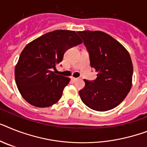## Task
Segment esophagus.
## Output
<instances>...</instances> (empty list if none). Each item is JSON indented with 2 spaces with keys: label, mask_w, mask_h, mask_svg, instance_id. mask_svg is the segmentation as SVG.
I'll use <instances>...</instances> for the list:
<instances>
[{
  "label": "esophagus",
  "mask_w": 147,
  "mask_h": 147,
  "mask_svg": "<svg viewBox=\"0 0 147 147\" xmlns=\"http://www.w3.org/2000/svg\"><path fill=\"white\" fill-rule=\"evenodd\" d=\"M72 80L73 81H76V80H78V78H75V77H72Z\"/></svg>",
  "instance_id": "obj_1"
}]
</instances>
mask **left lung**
I'll return each mask as SVG.
<instances>
[{
	"label": "left lung",
	"instance_id": "8db88e82",
	"mask_svg": "<svg viewBox=\"0 0 147 147\" xmlns=\"http://www.w3.org/2000/svg\"><path fill=\"white\" fill-rule=\"evenodd\" d=\"M89 54L90 65L98 72L96 80H84L79 92L81 100L96 111L115 108L131 88L133 65L128 52L110 35L100 31H78Z\"/></svg>",
	"mask_w": 147,
	"mask_h": 147
}]
</instances>
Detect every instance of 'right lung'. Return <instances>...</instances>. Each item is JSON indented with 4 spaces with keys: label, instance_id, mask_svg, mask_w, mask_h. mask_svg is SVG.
<instances>
[{
    "label": "right lung",
    "instance_id": "obj_1",
    "mask_svg": "<svg viewBox=\"0 0 147 147\" xmlns=\"http://www.w3.org/2000/svg\"><path fill=\"white\" fill-rule=\"evenodd\" d=\"M82 43L74 31L56 30L29 43L22 52L15 67V80L22 96L37 107L58 102L70 78L57 75L56 65L71 47Z\"/></svg>",
    "mask_w": 147,
    "mask_h": 147
}]
</instances>
